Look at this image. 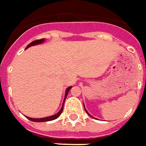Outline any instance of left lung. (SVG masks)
I'll use <instances>...</instances> for the list:
<instances>
[{"label": "left lung", "mask_w": 146, "mask_h": 146, "mask_svg": "<svg viewBox=\"0 0 146 146\" xmlns=\"http://www.w3.org/2000/svg\"><path fill=\"white\" fill-rule=\"evenodd\" d=\"M84 108H85V107H84ZM85 110H86V109H85ZM86 111L87 112V111H86ZM87 113H88V112H87ZM88 114H89V113H88ZM89 115H90V114H89ZM90 116H91V115H90Z\"/></svg>", "instance_id": "obj_1"}]
</instances>
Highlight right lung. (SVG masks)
Returning a JSON list of instances; mask_svg holds the SVG:
<instances>
[{"instance_id": "obj_1", "label": "right lung", "mask_w": 146, "mask_h": 146, "mask_svg": "<svg viewBox=\"0 0 146 146\" xmlns=\"http://www.w3.org/2000/svg\"><path fill=\"white\" fill-rule=\"evenodd\" d=\"M45 40H44V38H42V39H39V40H35V41H33L32 42H31L28 45H27V48H29V47H31L32 45H38V44H41L42 42H44ZM71 86H69V87L67 89V90H66V93H65V98L64 100V103H63V106H62L61 109L60 110L58 113H56V115H51V116H48V117H45V118H41V119H32V118L30 117H27L28 119L31 121H34V122H47V121H51L53 120V119H57V118L60 115V114L62 113V111H63V108H64V101L65 99L67 98V96H68V94L69 90H71Z\"/></svg>"}]
</instances>
